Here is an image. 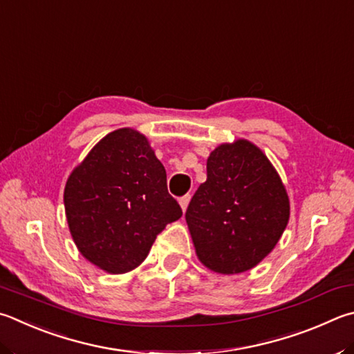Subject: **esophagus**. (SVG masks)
Wrapping results in <instances>:
<instances>
[{
	"mask_svg": "<svg viewBox=\"0 0 354 354\" xmlns=\"http://www.w3.org/2000/svg\"><path fill=\"white\" fill-rule=\"evenodd\" d=\"M190 203V195H184L183 198H179V205H181L183 212L187 210V205Z\"/></svg>",
	"mask_w": 354,
	"mask_h": 354,
	"instance_id": "34e87169",
	"label": "esophagus"
}]
</instances>
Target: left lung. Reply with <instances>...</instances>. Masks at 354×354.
<instances>
[{"mask_svg": "<svg viewBox=\"0 0 354 354\" xmlns=\"http://www.w3.org/2000/svg\"><path fill=\"white\" fill-rule=\"evenodd\" d=\"M283 181L260 147L235 139L207 158V179L185 212L195 254L216 274L255 268L272 252L289 221Z\"/></svg>", "mask_w": 354, "mask_h": 354, "instance_id": "1", "label": "left lung"}]
</instances>
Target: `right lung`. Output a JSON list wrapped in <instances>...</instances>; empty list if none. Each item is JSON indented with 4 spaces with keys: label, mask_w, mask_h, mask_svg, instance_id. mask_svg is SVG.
Wrapping results in <instances>:
<instances>
[{
    "label": "right lung",
    "mask_w": 354,
    "mask_h": 354,
    "mask_svg": "<svg viewBox=\"0 0 354 354\" xmlns=\"http://www.w3.org/2000/svg\"><path fill=\"white\" fill-rule=\"evenodd\" d=\"M63 203L79 252L108 274L138 268L156 235L183 216L150 140L130 127L108 133L74 167Z\"/></svg>",
    "instance_id": "add662e5"
}]
</instances>
